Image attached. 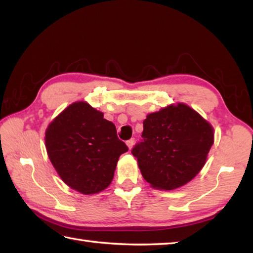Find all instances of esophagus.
I'll return each instance as SVG.
<instances>
[{
  "mask_svg": "<svg viewBox=\"0 0 253 253\" xmlns=\"http://www.w3.org/2000/svg\"><path fill=\"white\" fill-rule=\"evenodd\" d=\"M126 144H127L128 149L131 150V149H132V147H133V144H135V138H131V139H129V140H128V141L126 142Z\"/></svg>",
  "mask_w": 253,
  "mask_h": 253,
  "instance_id": "1",
  "label": "esophagus"
}]
</instances>
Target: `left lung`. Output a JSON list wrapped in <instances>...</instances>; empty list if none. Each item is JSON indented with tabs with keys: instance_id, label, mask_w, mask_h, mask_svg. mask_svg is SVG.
<instances>
[{
	"instance_id": "obj_1",
	"label": "left lung",
	"mask_w": 253,
	"mask_h": 253,
	"mask_svg": "<svg viewBox=\"0 0 253 253\" xmlns=\"http://www.w3.org/2000/svg\"><path fill=\"white\" fill-rule=\"evenodd\" d=\"M141 137L131 153L144 180L161 190L176 189L196 177L214 142L213 127L184 103L149 114Z\"/></svg>"
}]
</instances>
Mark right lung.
<instances>
[{
  "label": "right lung",
  "instance_id": "obj_1",
  "mask_svg": "<svg viewBox=\"0 0 253 253\" xmlns=\"http://www.w3.org/2000/svg\"><path fill=\"white\" fill-rule=\"evenodd\" d=\"M45 147L62 180L84 195L109 187L121 154L128 151L116 127L87 102H75L50 123Z\"/></svg>",
  "mask_w": 253,
  "mask_h": 253
}]
</instances>
